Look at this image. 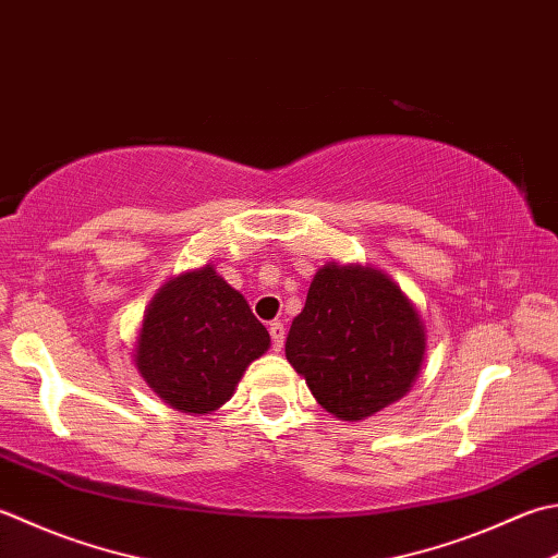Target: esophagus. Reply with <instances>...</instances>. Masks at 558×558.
Returning <instances> with one entry per match:
<instances>
[{
	"label": "esophagus",
	"instance_id": "esophagus-1",
	"mask_svg": "<svg viewBox=\"0 0 558 558\" xmlns=\"http://www.w3.org/2000/svg\"><path fill=\"white\" fill-rule=\"evenodd\" d=\"M268 331H270L272 351H276V353H280V348H282V343H286V326H282V322H272V324L268 326Z\"/></svg>",
	"mask_w": 558,
	"mask_h": 558
}]
</instances>
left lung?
Returning <instances> with one entry per match:
<instances>
[{"instance_id": "obj_1", "label": "left lung", "mask_w": 558, "mask_h": 558, "mask_svg": "<svg viewBox=\"0 0 558 558\" xmlns=\"http://www.w3.org/2000/svg\"><path fill=\"white\" fill-rule=\"evenodd\" d=\"M425 353L418 312L381 270L329 264L290 326L286 355L314 399L343 421L407 395Z\"/></svg>"}]
</instances>
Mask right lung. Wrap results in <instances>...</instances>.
<instances>
[{
    "label": "right lung",
    "instance_id": "1",
    "mask_svg": "<svg viewBox=\"0 0 558 558\" xmlns=\"http://www.w3.org/2000/svg\"><path fill=\"white\" fill-rule=\"evenodd\" d=\"M270 345L266 326L213 266L169 280L142 322L135 365L183 413H207L234 395L251 360Z\"/></svg>",
    "mask_w": 558,
    "mask_h": 558
}]
</instances>
